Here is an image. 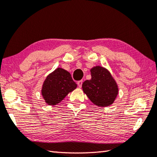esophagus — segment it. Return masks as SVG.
Masks as SVG:
<instances>
[{"instance_id": "1", "label": "esophagus", "mask_w": 157, "mask_h": 157, "mask_svg": "<svg viewBox=\"0 0 157 157\" xmlns=\"http://www.w3.org/2000/svg\"><path fill=\"white\" fill-rule=\"evenodd\" d=\"M82 82H83V81H82V80H79V81H78V82H77V84H78V86L79 87V88H80V87H82Z\"/></svg>"}]
</instances>
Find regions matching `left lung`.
<instances>
[{
	"mask_svg": "<svg viewBox=\"0 0 157 157\" xmlns=\"http://www.w3.org/2000/svg\"><path fill=\"white\" fill-rule=\"evenodd\" d=\"M91 79L82 84V89L91 102L99 107H107L113 104L118 88L116 81L107 69L95 66L91 69Z\"/></svg>",
	"mask_w": 157,
	"mask_h": 157,
	"instance_id": "1",
	"label": "left lung"
}]
</instances>
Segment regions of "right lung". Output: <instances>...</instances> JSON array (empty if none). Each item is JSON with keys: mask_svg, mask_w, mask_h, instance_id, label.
Returning a JSON list of instances; mask_svg holds the SVG:
<instances>
[{"mask_svg": "<svg viewBox=\"0 0 157 157\" xmlns=\"http://www.w3.org/2000/svg\"><path fill=\"white\" fill-rule=\"evenodd\" d=\"M76 87L77 84L73 80L70 73L63 68H57L45 79L41 94L46 104L55 105Z\"/></svg>", "mask_w": 157, "mask_h": 157, "instance_id": "1", "label": "right lung"}]
</instances>
